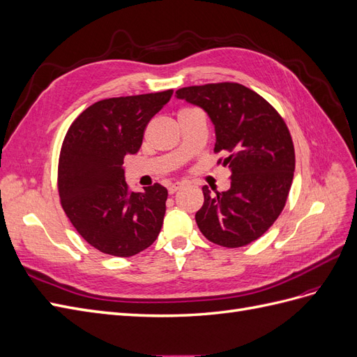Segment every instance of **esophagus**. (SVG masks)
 <instances>
[{"instance_id":"34e87169","label":"esophagus","mask_w":357,"mask_h":357,"mask_svg":"<svg viewBox=\"0 0 357 357\" xmlns=\"http://www.w3.org/2000/svg\"><path fill=\"white\" fill-rule=\"evenodd\" d=\"M181 188V183H171V185H168V192L169 193H176L178 189Z\"/></svg>"}]
</instances>
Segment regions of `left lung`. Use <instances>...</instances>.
<instances>
[{"label":"left lung","instance_id":"1","mask_svg":"<svg viewBox=\"0 0 357 357\" xmlns=\"http://www.w3.org/2000/svg\"><path fill=\"white\" fill-rule=\"evenodd\" d=\"M178 100L198 105L215 131L219 164L231 169V188L211 193L195 219L205 238L222 247H243L262 236L283 211L294 180L295 149L284 121L261 95L240 83L189 86Z\"/></svg>","mask_w":357,"mask_h":357}]
</instances>
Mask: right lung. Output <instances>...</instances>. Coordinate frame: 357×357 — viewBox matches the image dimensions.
<instances>
[{
  "label": "right lung",
  "mask_w": 357,
  "mask_h": 357,
  "mask_svg": "<svg viewBox=\"0 0 357 357\" xmlns=\"http://www.w3.org/2000/svg\"><path fill=\"white\" fill-rule=\"evenodd\" d=\"M172 91L109 98L88 107L63 138L58 190L62 208L83 238L105 255L129 257L152 245L168 190L159 183L131 192L123 159L135 155L147 123Z\"/></svg>",
  "instance_id": "right-lung-1"
}]
</instances>
